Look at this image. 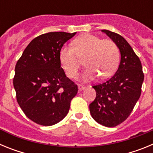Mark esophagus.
Listing matches in <instances>:
<instances>
[{"instance_id":"esophagus-1","label":"esophagus","mask_w":153,"mask_h":153,"mask_svg":"<svg viewBox=\"0 0 153 153\" xmlns=\"http://www.w3.org/2000/svg\"><path fill=\"white\" fill-rule=\"evenodd\" d=\"M86 88L84 86H83V85H78V89H79V91H82V90H83L84 89Z\"/></svg>"}]
</instances>
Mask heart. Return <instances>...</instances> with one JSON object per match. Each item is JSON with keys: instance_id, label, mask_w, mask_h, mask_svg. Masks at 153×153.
Returning <instances> with one entry per match:
<instances>
[{"instance_id": "obj_1", "label": "heart", "mask_w": 153, "mask_h": 153, "mask_svg": "<svg viewBox=\"0 0 153 153\" xmlns=\"http://www.w3.org/2000/svg\"><path fill=\"white\" fill-rule=\"evenodd\" d=\"M84 58L86 69L82 74L83 81H90L99 76L107 78L116 71L120 60V51L115 42L102 40L96 35L86 33L76 38L73 47L63 46L59 52L60 64L67 76L75 78Z\"/></svg>"}]
</instances>
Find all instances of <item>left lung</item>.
Wrapping results in <instances>:
<instances>
[{"label": "left lung", "instance_id": "left-lung-1", "mask_svg": "<svg viewBox=\"0 0 153 153\" xmlns=\"http://www.w3.org/2000/svg\"><path fill=\"white\" fill-rule=\"evenodd\" d=\"M116 43L121 60L116 74L102 83L93 86L97 96L90 104L91 116L98 123L114 127L124 122L140 99L144 74L140 58L120 34L102 30Z\"/></svg>", "mask_w": 153, "mask_h": 153}]
</instances>
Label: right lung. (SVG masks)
<instances>
[{
  "label": "right lung",
  "instance_id": "1",
  "mask_svg": "<svg viewBox=\"0 0 153 153\" xmlns=\"http://www.w3.org/2000/svg\"><path fill=\"white\" fill-rule=\"evenodd\" d=\"M76 33L50 32L36 36L17 62L13 86L19 106L30 120L52 126L68 113L77 85L66 76L59 52Z\"/></svg>",
  "mask_w": 153,
  "mask_h": 153
}]
</instances>
